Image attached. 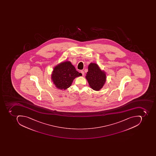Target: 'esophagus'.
Wrapping results in <instances>:
<instances>
[{
	"instance_id": "1",
	"label": "esophagus",
	"mask_w": 156,
	"mask_h": 156,
	"mask_svg": "<svg viewBox=\"0 0 156 156\" xmlns=\"http://www.w3.org/2000/svg\"><path fill=\"white\" fill-rule=\"evenodd\" d=\"M80 73H82L83 76H84V72L83 71H80Z\"/></svg>"
}]
</instances>
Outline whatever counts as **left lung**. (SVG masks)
<instances>
[{
	"label": "left lung",
	"instance_id": "8db88e82",
	"mask_svg": "<svg viewBox=\"0 0 156 156\" xmlns=\"http://www.w3.org/2000/svg\"><path fill=\"white\" fill-rule=\"evenodd\" d=\"M86 78L93 90L98 91L102 89L106 81L105 73L101 71L98 65L90 63L88 67V72Z\"/></svg>",
	"mask_w": 156,
	"mask_h": 156
}]
</instances>
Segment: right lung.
<instances>
[{
	"label": "right lung",
	"instance_id": "right-lung-1",
	"mask_svg": "<svg viewBox=\"0 0 156 156\" xmlns=\"http://www.w3.org/2000/svg\"><path fill=\"white\" fill-rule=\"evenodd\" d=\"M82 75L70 61H65L54 67L51 79L56 88L65 90L70 87L75 78Z\"/></svg>",
	"mask_w": 156,
	"mask_h": 156
}]
</instances>
